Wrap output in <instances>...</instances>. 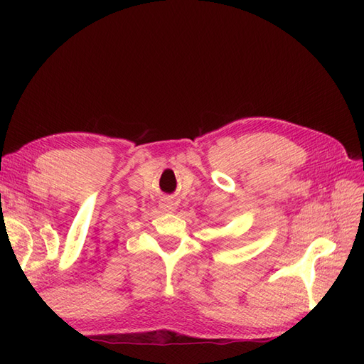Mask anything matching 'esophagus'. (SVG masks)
Wrapping results in <instances>:
<instances>
[{
  "label": "esophagus",
  "mask_w": 364,
  "mask_h": 364,
  "mask_svg": "<svg viewBox=\"0 0 364 364\" xmlns=\"http://www.w3.org/2000/svg\"><path fill=\"white\" fill-rule=\"evenodd\" d=\"M161 208L164 209V211L171 213L173 209H174V203H173V202H170V200H164V202L161 203Z\"/></svg>",
  "instance_id": "1"
}]
</instances>
